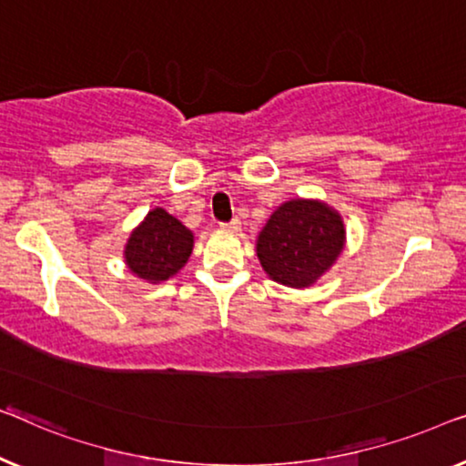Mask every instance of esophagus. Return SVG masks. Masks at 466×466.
Masks as SVG:
<instances>
[{
	"instance_id": "obj_1",
	"label": "esophagus",
	"mask_w": 466,
	"mask_h": 466,
	"mask_svg": "<svg viewBox=\"0 0 466 466\" xmlns=\"http://www.w3.org/2000/svg\"><path fill=\"white\" fill-rule=\"evenodd\" d=\"M221 230H226V232H238V230H240V221H238V219H232L230 224H221Z\"/></svg>"
}]
</instances>
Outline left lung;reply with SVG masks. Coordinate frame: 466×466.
Returning <instances> with one entry per match:
<instances>
[{"instance_id":"obj_1","label":"left lung","mask_w":466,"mask_h":466,"mask_svg":"<svg viewBox=\"0 0 466 466\" xmlns=\"http://www.w3.org/2000/svg\"><path fill=\"white\" fill-rule=\"evenodd\" d=\"M344 245L346 226L336 208L319 198H291L261 228L255 253L272 280L306 289L331 270Z\"/></svg>"}]
</instances>
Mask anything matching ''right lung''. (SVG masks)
<instances>
[{"label":"right lung","instance_id":"add662e5","mask_svg":"<svg viewBox=\"0 0 466 466\" xmlns=\"http://www.w3.org/2000/svg\"><path fill=\"white\" fill-rule=\"evenodd\" d=\"M194 251V232L162 207L149 211L124 245V264L130 274L158 285L173 279Z\"/></svg>","mask_w":466,"mask_h":466}]
</instances>
